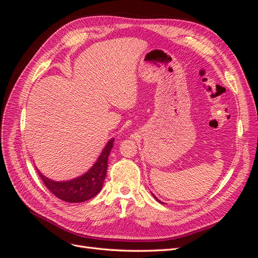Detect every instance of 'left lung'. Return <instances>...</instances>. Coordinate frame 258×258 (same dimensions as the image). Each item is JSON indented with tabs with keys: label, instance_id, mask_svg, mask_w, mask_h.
I'll return each instance as SVG.
<instances>
[{
	"label": "left lung",
	"instance_id": "obj_1",
	"mask_svg": "<svg viewBox=\"0 0 258 258\" xmlns=\"http://www.w3.org/2000/svg\"><path fill=\"white\" fill-rule=\"evenodd\" d=\"M153 196H154V195H153ZM154 197H155V196H154ZM155 199H156V200H157V201H159V200H158L157 198H156V197H155ZM159 202H160V201H159Z\"/></svg>",
	"mask_w": 258,
	"mask_h": 258
}]
</instances>
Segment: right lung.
<instances>
[{
  "label": "right lung",
  "instance_id": "add662e5",
  "mask_svg": "<svg viewBox=\"0 0 258 258\" xmlns=\"http://www.w3.org/2000/svg\"><path fill=\"white\" fill-rule=\"evenodd\" d=\"M114 139L110 140L103 152L101 153L97 162L87 173L67 182H53L51 179L40 174L42 181L48 190L57 198L67 202H83L89 200L98 195L102 188L107 170V159L113 148Z\"/></svg>",
  "mask_w": 258,
  "mask_h": 258
}]
</instances>
